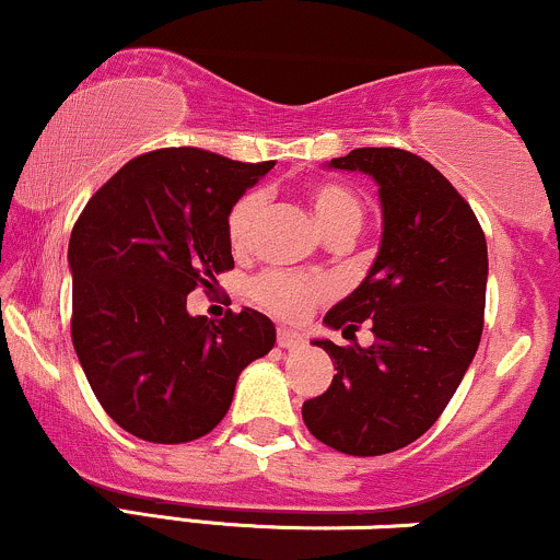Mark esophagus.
Here are the masks:
<instances>
[{"label": "esophagus", "mask_w": 560, "mask_h": 560, "mask_svg": "<svg viewBox=\"0 0 560 560\" xmlns=\"http://www.w3.org/2000/svg\"><path fill=\"white\" fill-rule=\"evenodd\" d=\"M278 346L285 348V351H295V348L304 346V335L293 330H278Z\"/></svg>", "instance_id": "esophagus-1"}]
</instances>
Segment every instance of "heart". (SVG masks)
I'll return each mask as SVG.
<instances>
[{
	"instance_id": "heart-1",
	"label": "heart",
	"mask_w": 560,
	"mask_h": 560,
	"mask_svg": "<svg viewBox=\"0 0 560 560\" xmlns=\"http://www.w3.org/2000/svg\"><path fill=\"white\" fill-rule=\"evenodd\" d=\"M308 207L317 217L322 233L327 238H353L364 225V201L346 183L319 180L306 188ZM261 212H265V196L259 190H248L230 207L225 220L228 243L233 252H246L252 246L256 225H259ZM252 299L267 312L278 314L282 319H299L317 301L327 295V282L308 275L282 272V269H269L248 285Z\"/></svg>"
}]
</instances>
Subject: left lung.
Listing matches in <instances>:
<instances>
[{"mask_svg":"<svg viewBox=\"0 0 560 560\" xmlns=\"http://www.w3.org/2000/svg\"><path fill=\"white\" fill-rule=\"evenodd\" d=\"M335 170L372 175L383 203V243L364 282L325 314L361 348L314 340L335 364L330 387L304 400L319 443L348 456H383L422 438L462 385L485 325L488 243L466 199L422 156L353 149Z\"/></svg>","mask_w":560,"mask_h":560,"instance_id":"8db88e82","label":"left lung"}]
</instances>
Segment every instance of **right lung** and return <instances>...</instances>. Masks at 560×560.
Listing matches in <instances>:
<instances>
[{
  "label": "right lung",
  "mask_w": 560,
  "mask_h": 560,
  "mask_svg": "<svg viewBox=\"0 0 560 560\" xmlns=\"http://www.w3.org/2000/svg\"><path fill=\"white\" fill-rule=\"evenodd\" d=\"M272 162L196 147L122 164L72 228V346L102 409L149 443H188L222 422L238 374L272 351L254 308L190 317L186 295L233 269L230 207Z\"/></svg>",
  "instance_id": "add662e5"
}]
</instances>
